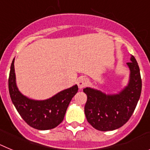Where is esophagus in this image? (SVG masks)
<instances>
[{
	"mask_svg": "<svg viewBox=\"0 0 150 150\" xmlns=\"http://www.w3.org/2000/svg\"><path fill=\"white\" fill-rule=\"evenodd\" d=\"M87 83H88V81H87L86 78H85L84 76H81L77 79V85L79 88H84L87 85Z\"/></svg>",
	"mask_w": 150,
	"mask_h": 150,
	"instance_id": "34e87169",
	"label": "esophagus"
}]
</instances>
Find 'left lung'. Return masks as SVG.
Here are the masks:
<instances>
[{
  "instance_id": "1",
  "label": "left lung",
  "mask_w": 150,
  "mask_h": 150,
  "mask_svg": "<svg viewBox=\"0 0 150 150\" xmlns=\"http://www.w3.org/2000/svg\"><path fill=\"white\" fill-rule=\"evenodd\" d=\"M127 64L130 69L129 82L118 94L107 95L88 87L83 89L87 95L85 114L95 129L101 132L117 129L133 114L141 94L142 80L138 64L133 55Z\"/></svg>"
}]
</instances>
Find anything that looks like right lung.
Returning <instances> with one entry per match:
<instances>
[{
	"mask_svg": "<svg viewBox=\"0 0 150 150\" xmlns=\"http://www.w3.org/2000/svg\"><path fill=\"white\" fill-rule=\"evenodd\" d=\"M14 60L15 59L10 67L8 84L12 102L19 115L28 125L35 129L49 130L57 127L63 121L71 99L78 91L77 85L46 100L30 99L22 95L17 88Z\"/></svg>",
	"mask_w": 150,
	"mask_h": 150,
	"instance_id": "1",
	"label": "right lung"
}]
</instances>
